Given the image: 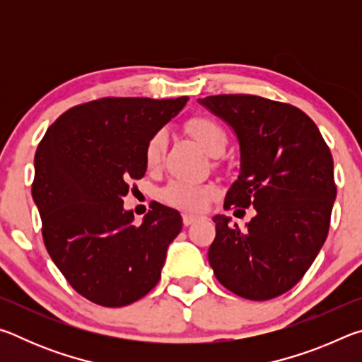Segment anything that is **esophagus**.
<instances>
[{"instance_id":"esophagus-1","label":"esophagus","mask_w":362,"mask_h":362,"mask_svg":"<svg viewBox=\"0 0 362 362\" xmlns=\"http://www.w3.org/2000/svg\"><path fill=\"white\" fill-rule=\"evenodd\" d=\"M196 218H198V217L192 216V214H183V225H185V226L192 225Z\"/></svg>"}]
</instances>
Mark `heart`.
<instances>
[{
  "mask_svg": "<svg viewBox=\"0 0 362 362\" xmlns=\"http://www.w3.org/2000/svg\"><path fill=\"white\" fill-rule=\"evenodd\" d=\"M187 131L199 144L201 148L212 156L223 153L228 137L223 126L209 116H193L185 122ZM166 148V134L158 131L148 139L145 146V164L158 168ZM217 194V187L212 183H193L187 180H173L163 189L161 196L169 206L179 207L187 212L203 211L212 196Z\"/></svg>",
  "mask_w": 362,
  "mask_h": 362,
  "instance_id": "heart-1",
  "label": "heart"
}]
</instances>
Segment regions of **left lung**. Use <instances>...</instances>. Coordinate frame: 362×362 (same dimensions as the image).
<instances>
[{
    "label": "left lung",
    "mask_w": 362,
    "mask_h": 362,
    "mask_svg": "<svg viewBox=\"0 0 362 362\" xmlns=\"http://www.w3.org/2000/svg\"><path fill=\"white\" fill-rule=\"evenodd\" d=\"M199 103L228 122L240 142L241 173L225 211L255 209L243 230L222 214L214 217V274L243 298H274L303 278L326 241L337 196L332 155L313 119L291 103L250 94Z\"/></svg>",
    "instance_id": "obj_1"
}]
</instances>
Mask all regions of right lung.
Here are the masks:
<instances>
[{"label":"right lung","instance_id":"obj_1","mask_svg":"<svg viewBox=\"0 0 362 362\" xmlns=\"http://www.w3.org/2000/svg\"><path fill=\"white\" fill-rule=\"evenodd\" d=\"M188 97H103L71 107L52 122L35 153L32 196L52 262L79 296L124 306L161 278L169 244L182 230L159 203L134 225L122 196L145 175V146Z\"/></svg>","mask_w":362,"mask_h":362}]
</instances>
